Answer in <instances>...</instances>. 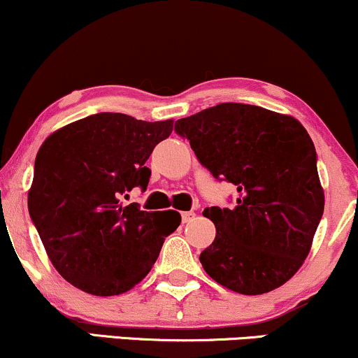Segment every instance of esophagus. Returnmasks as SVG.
I'll return each instance as SVG.
<instances>
[{"label":"esophagus","instance_id":"esophagus-1","mask_svg":"<svg viewBox=\"0 0 358 358\" xmlns=\"http://www.w3.org/2000/svg\"><path fill=\"white\" fill-rule=\"evenodd\" d=\"M193 217H195V212H182V220L183 224L185 222H190Z\"/></svg>","mask_w":358,"mask_h":358}]
</instances>
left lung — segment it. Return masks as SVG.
<instances>
[{"mask_svg": "<svg viewBox=\"0 0 358 358\" xmlns=\"http://www.w3.org/2000/svg\"><path fill=\"white\" fill-rule=\"evenodd\" d=\"M175 131L217 180L237 188L236 207H208L215 239L200 254L213 281L262 294L296 274L323 215L316 151L301 122L259 106L224 102L178 119Z\"/></svg>", "mask_w": 358, "mask_h": 358, "instance_id": "obj_1", "label": "left lung"}]
</instances>
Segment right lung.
<instances>
[{"mask_svg": "<svg viewBox=\"0 0 358 358\" xmlns=\"http://www.w3.org/2000/svg\"><path fill=\"white\" fill-rule=\"evenodd\" d=\"M173 121L92 114L60 127L35 158L28 212L60 276L96 296H114L146 278L178 212H146L121 196L146 190V166Z\"/></svg>", "mask_w": 358, "mask_h": 358, "instance_id": "right-lung-1", "label": "right lung"}]
</instances>
